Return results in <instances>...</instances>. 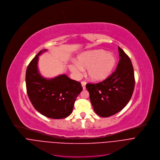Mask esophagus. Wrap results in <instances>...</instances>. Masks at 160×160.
Returning <instances> with one entry per match:
<instances>
[{
  "label": "esophagus",
  "mask_w": 160,
  "mask_h": 160,
  "mask_svg": "<svg viewBox=\"0 0 160 160\" xmlns=\"http://www.w3.org/2000/svg\"><path fill=\"white\" fill-rule=\"evenodd\" d=\"M86 82L85 81L81 82V85H82V87L83 89H86Z\"/></svg>",
  "instance_id": "34e87169"
}]
</instances>
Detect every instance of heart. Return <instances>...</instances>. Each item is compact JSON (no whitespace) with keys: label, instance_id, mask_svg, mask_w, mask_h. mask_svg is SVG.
<instances>
[{"label":"heart","instance_id":"heart-1","mask_svg":"<svg viewBox=\"0 0 160 160\" xmlns=\"http://www.w3.org/2000/svg\"><path fill=\"white\" fill-rule=\"evenodd\" d=\"M117 58L103 50L84 52L78 57V62L72 61L69 69L76 79L80 78L87 68L89 78L94 82H100L108 78L115 69Z\"/></svg>","mask_w":160,"mask_h":160}]
</instances>
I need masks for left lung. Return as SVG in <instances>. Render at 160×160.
Listing matches in <instances>:
<instances>
[{"mask_svg":"<svg viewBox=\"0 0 160 160\" xmlns=\"http://www.w3.org/2000/svg\"><path fill=\"white\" fill-rule=\"evenodd\" d=\"M118 48L120 60L116 71L101 82L86 85L95 113L102 117L121 111L130 101L134 89L131 60L121 48Z\"/></svg>","mask_w":160,"mask_h":160,"instance_id":"obj_1","label":"left lung"}]
</instances>
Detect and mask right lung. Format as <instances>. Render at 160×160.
<instances>
[{
  "instance_id": "obj_1",
  "label": "right lung",
  "mask_w": 160,
  "mask_h": 160,
  "mask_svg": "<svg viewBox=\"0 0 160 160\" xmlns=\"http://www.w3.org/2000/svg\"><path fill=\"white\" fill-rule=\"evenodd\" d=\"M47 51H40L27 68V93L32 105L41 114L53 119L63 118L71 114L82 88L80 82L71 79L66 74L51 79L41 75L38 68V58Z\"/></svg>"
}]
</instances>
